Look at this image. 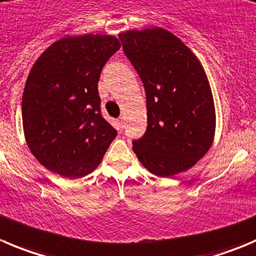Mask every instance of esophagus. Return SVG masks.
Here are the masks:
<instances>
[{"label":"esophagus","instance_id":"1","mask_svg":"<svg viewBox=\"0 0 256 256\" xmlns=\"http://www.w3.org/2000/svg\"><path fill=\"white\" fill-rule=\"evenodd\" d=\"M118 128H120V130H122L124 128H125V117L121 116L120 118H118Z\"/></svg>","mask_w":256,"mask_h":256}]
</instances>
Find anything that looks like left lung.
I'll return each instance as SVG.
<instances>
[{"label":"left lung","instance_id":"left-lung-1","mask_svg":"<svg viewBox=\"0 0 256 256\" xmlns=\"http://www.w3.org/2000/svg\"><path fill=\"white\" fill-rule=\"evenodd\" d=\"M118 39L146 93L148 128L132 150L158 176L188 170L210 150L216 128L204 66L182 40L162 28L126 31Z\"/></svg>","mask_w":256,"mask_h":256}]
</instances>
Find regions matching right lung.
Here are the masks:
<instances>
[{
	"label": "right lung",
	"instance_id": "right-lung-1",
	"mask_svg": "<svg viewBox=\"0 0 256 256\" xmlns=\"http://www.w3.org/2000/svg\"><path fill=\"white\" fill-rule=\"evenodd\" d=\"M120 46L110 35L66 36L31 68L21 104L24 132L32 155L52 173L87 176L116 138L101 114L98 80Z\"/></svg>",
	"mask_w": 256,
	"mask_h": 256
}]
</instances>
